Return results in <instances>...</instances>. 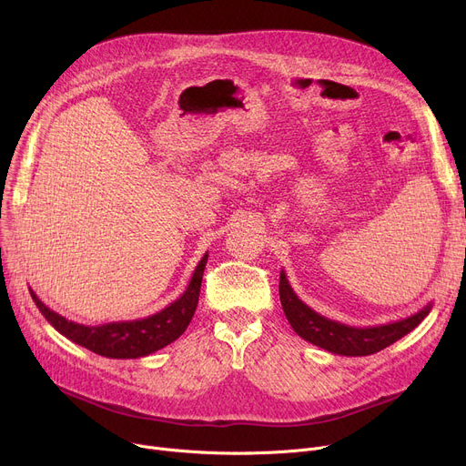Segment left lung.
Wrapping results in <instances>:
<instances>
[{
    "label": "left lung",
    "mask_w": 466,
    "mask_h": 466,
    "mask_svg": "<svg viewBox=\"0 0 466 466\" xmlns=\"http://www.w3.org/2000/svg\"><path fill=\"white\" fill-rule=\"evenodd\" d=\"M279 300L287 321L300 338L329 353L344 357H366L385 350L387 346L395 344L397 339L411 332L432 309V302H429L418 313L395 323L362 329L350 327L332 321L329 317L317 313L308 304H304L297 297V292L292 290L283 270L279 274Z\"/></svg>",
    "instance_id": "1"
}]
</instances>
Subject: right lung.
Instances as JSON below:
<instances>
[{
  "label": "right lung",
  "mask_w": 466,
  "mask_h": 466,
  "mask_svg": "<svg viewBox=\"0 0 466 466\" xmlns=\"http://www.w3.org/2000/svg\"><path fill=\"white\" fill-rule=\"evenodd\" d=\"M206 262L208 253L196 266L187 290L177 300L149 317L134 321H116L94 327L81 325L66 319L60 313L45 306L32 289L30 295L45 319L73 344H79L81 348L107 359H139L169 346L187 330L196 306H198Z\"/></svg>",
  "instance_id": "add662e5"
}]
</instances>
